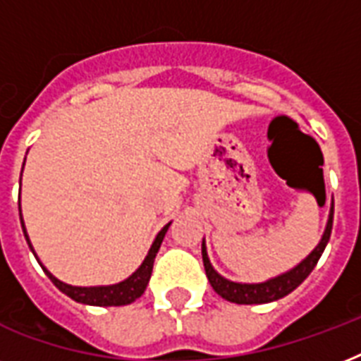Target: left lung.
I'll use <instances>...</instances> for the list:
<instances>
[{"label":"left lung","instance_id":"obj_1","mask_svg":"<svg viewBox=\"0 0 361 361\" xmlns=\"http://www.w3.org/2000/svg\"><path fill=\"white\" fill-rule=\"evenodd\" d=\"M331 225H334V206L330 209V219L326 225V231L320 238L319 245L314 247L311 255L307 258H303L302 262L298 264L296 268H292L290 271H286L283 275H277L274 279L264 281V283H234V281L225 279L223 275H219L214 269L212 262L208 258V251H206V243L202 240V260L204 269L208 275L209 285L214 286V290L219 294L221 298H225L226 302L232 303H243V305H251V303H269L285 298L286 294H290L296 286H300L303 281L307 279V275L313 271V268L319 262L320 255L324 252L328 241H330Z\"/></svg>","mask_w":361,"mask_h":361}]
</instances>
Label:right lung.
Returning a JSON list of instances; mask_svg holds the SVG:
<instances>
[{"mask_svg":"<svg viewBox=\"0 0 361 361\" xmlns=\"http://www.w3.org/2000/svg\"><path fill=\"white\" fill-rule=\"evenodd\" d=\"M24 169V166H22ZM18 212H20V202H18ZM20 223H22V231H24L25 241H27V245L33 251V247H31V241L27 238V232H25L24 226V219H22V214H20ZM169 225H164L161 228V232L157 234L155 241L149 247V251H147V257L144 258V262L140 264V268L136 269L135 274L127 277L121 283H116V285H106V286H73L67 285L63 281L56 279L50 271H48L41 262H39V258H37V262L41 264V268L44 269V274L48 275V279L52 281L54 285L58 286L59 290L67 294L71 300H75L78 303H86V305H97V307H110V305H129L135 300L144 294L146 290L147 283H149V277H152V269H153V262H155V257H157V251L161 243H163V238L169 231ZM35 255V251H33Z\"/></svg>","mask_w":361,"mask_h":361,"instance_id":"obj_1","label":"right lung"}]
</instances>
